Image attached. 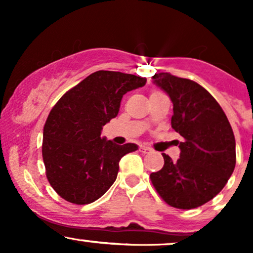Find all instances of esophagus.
<instances>
[{
	"instance_id": "obj_1",
	"label": "esophagus",
	"mask_w": 253,
	"mask_h": 253,
	"mask_svg": "<svg viewBox=\"0 0 253 253\" xmlns=\"http://www.w3.org/2000/svg\"><path fill=\"white\" fill-rule=\"evenodd\" d=\"M151 151H152V150H151L150 147H147V146H141L140 147V152L141 153H149V152H151Z\"/></svg>"
}]
</instances>
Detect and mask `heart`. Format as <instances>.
I'll return each mask as SVG.
<instances>
[{
    "label": "heart",
    "instance_id": "b5f03b06",
    "mask_svg": "<svg viewBox=\"0 0 253 253\" xmlns=\"http://www.w3.org/2000/svg\"><path fill=\"white\" fill-rule=\"evenodd\" d=\"M158 92H161V91H159V90H157V89H153L152 91H151V94H158Z\"/></svg>",
    "mask_w": 253,
    "mask_h": 253
}]
</instances>
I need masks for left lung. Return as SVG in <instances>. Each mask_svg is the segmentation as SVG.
<instances>
[{"label": "left lung", "instance_id": "8db88e82", "mask_svg": "<svg viewBox=\"0 0 253 253\" xmlns=\"http://www.w3.org/2000/svg\"><path fill=\"white\" fill-rule=\"evenodd\" d=\"M173 103L171 126L183 136L181 155L150 175L153 187L171 207L193 210L215 197L236 167V139L228 119L210 92L196 82L169 72L152 76Z\"/></svg>", "mask_w": 253, "mask_h": 253}]
</instances>
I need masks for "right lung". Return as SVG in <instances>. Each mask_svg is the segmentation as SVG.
<instances>
[{"instance_id":"right-lung-1","label":"right lung","mask_w":253,"mask_h":253,"mask_svg":"<svg viewBox=\"0 0 253 253\" xmlns=\"http://www.w3.org/2000/svg\"><path fill=\"white\" fill-rule=\"evenodd\" d=\"M145 83V77L100 70L54 104L43 126L42 159L46 177L62 199L88 205L112 187L120 159L138 146L113 144L101 138V130L118 115L124 95Z\"/></svg>"}]
</instances>
